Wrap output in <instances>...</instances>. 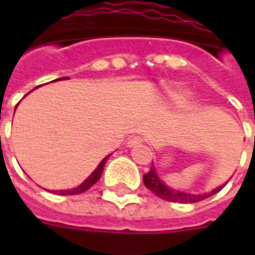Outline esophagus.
<instances>
[{
  "instance_id": "esophagus-1",
  "label": "esophagus",
  "mask_w": 255,
  "mask_h": 255,
  "mask_svg": "<svg viewBox=\"0 0 255 255\" xmlns=\"http://www.w3.org/2000/svg\"><path fill=\"white\" fill-rule=\"evenodd\" d=\"M143 143V138H140V136H133L128 140L127 146L128 147H133V146H138V144Z\"/></svg>"
}]
</instances>
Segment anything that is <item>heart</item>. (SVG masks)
<instances>
[{
    "mask_svg": "<svg viewBox=\"0 0 255 255\" xmlns=\"http://www.w3.org/2000/svg\"><path fill=\"white\" fill-rule=\"evenodd\" d=\"M171 98L177 104H183V102H186L188 98V94L186 91H183V90H176V91H172L171 93Z\"/></svg>",
    "mask_w": 255,
    "mask_h": 255,
    "instance_id": "obj_1",
    "label": "heart"
}]
</instances>
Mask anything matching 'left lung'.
<instances>
[{
  "mask_svg": "<svg viewBox=\"0 0 255 255\" xmlns=\"http://www.w3.org/2000/svg\"><path fill=\"white\" fill-rule=\"evenodd\" d=\"M143 183L144 186L149 188L151 192H154L158 198L169 201V202L177 203H194L198 202V201H202V199H206V198L214 195L216 192H219L225 186V184L224 186H220V187L214 188L212 191L203 192V194H190V192L180 191V190L166 186L165 183L162 182L160 176H158L154 165H151L150 171L146 175H143Z\"/></svg>",
  "mask_w": 255,
  "mask_h": 255,
  "instance_id": "1",
  "label": "left lung"
}]
</instances>
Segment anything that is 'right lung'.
Instances as JSON below:
<instances>
[{"mask_svg": "<svg viewBox=\"0 0 255 255\" xmlns=\"http://www.w3.org/2000/svg\"><path fill=\"white\" fill-rule=\"evenodd\" d=\"M58 80H60V79H58ZM109 155H106L105 158L101 161L100 164H98V166L94 169V172H93L82 184H79L78 187L69 188V190H57V191H54V194H58V195H76V194H82V192L87 191L91 186H94L95 183L100 180L101 175H102V171H104V166H105L106 161L109 158Z\"/></svg>", "mask_w": 255, "mask_h": 255, "instance_id": "add662e5", "label": "right lung"}]
</instances>
